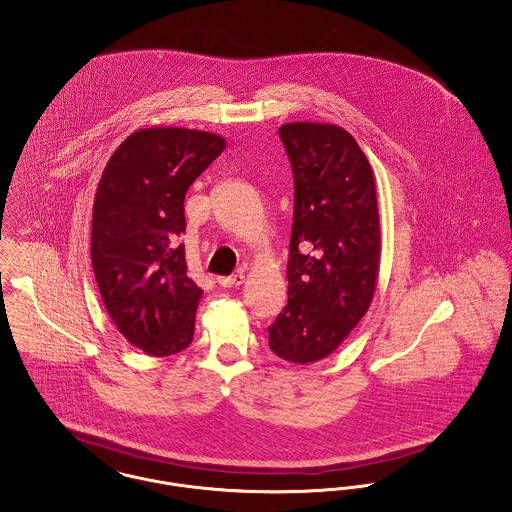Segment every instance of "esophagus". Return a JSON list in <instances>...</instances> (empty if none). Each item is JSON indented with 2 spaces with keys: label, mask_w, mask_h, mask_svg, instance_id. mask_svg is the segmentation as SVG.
<instances>
[{
  "label": "esophagus",
  "mask_w": 512,
  "mask_h": 512,
  "mask_svg": "<svg viewBox=\"0 0 512 512\" xmlns=\"http://www.w3.org/2000/svg\"><path fill=\"white\" fill-rule=\"evenodd\" d=\"M243 280H245V276H243L241 272H236V274H232V276H218L216 282H218L222 288H234V286H241Z\"/></svg>",
  "instance_id": "esophagus-1"
}]
</instances>
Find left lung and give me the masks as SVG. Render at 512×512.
<instances>
[{"label":"left lung","instance_id":"left-lung-1","mask_svg":"<svg viewBox=\"0 0 512 512\" xmlns=\"http://www.w3.org/2000/svg\"><path fill=\"white\" fill-rule=\"evenodd\" d=\"M294 172L288 303L269 327L282 360L331 356L369 309L381 232L375 178L356 139L332 123L278 129Z\"/></svg>","mask_w":512,"mask_h":512}]
</instances>
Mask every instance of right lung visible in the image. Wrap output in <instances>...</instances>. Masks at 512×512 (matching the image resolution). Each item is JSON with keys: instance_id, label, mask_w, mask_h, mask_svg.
<instances>
[{"instance_id": "right-lung-1", "label": "right lung", "mask_w": 512, "mask_h": 512, "mask_svg": "<svg viewBox=\"0 0 512 512\" xmlns=\"http://www.w3.org/2000/svg\"><path fill=\"white\" fill-rule=\"evenodd\" d=\"M226 149L220 135L151 127L131 133L108 160L92 209L91 259L118 331L149 356L185 350L203 290L187 276L183 201Z\"/></svg>"}]
</instances>
